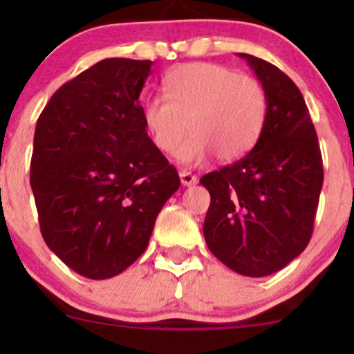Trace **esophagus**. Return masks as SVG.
<instances>
[{
  "mask_svg": "<svg viewBox=\"0 0 354 354\" xmlns=\"http://www.w3.org/2000/svg\"><path fill=\"white\" fill-rule=\"evenodd\" d=\"M180 178H181V183L185 186L196 185V183H198L196 174H193V173H189V171H185V169H183V171H180Z\"/></svg>",
  "mask_w": 354,
  "mask_h": 354,
  "instance_id": "34e87169",
  "label": "esophagus"
}]
</instances>
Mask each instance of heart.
Segmentation results:
<instances>
[{"instance_id": "1", "label": "heart", "mask_w": 354, "mask_h": 354, "mask_svg": "<svg viewBox=\"0 0 354 354\" xmlns=\"http://www.w3.org/2000/svg\"><path fill=\"white\" fill-rule=\"evenodd\" d=\"M166 95L146 100L145 126L154 146L185 163H201L211 154L221 161L245 156L261 136L268 96L253 76L216 63L183 64L165 78Z\"/></svg>"}]
</instances>
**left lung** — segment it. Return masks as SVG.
<instances>
[{
    "label": "left lung",
    "instance_id": "left-lung-1",
    "mask_svg": "<svg viewBox=\"0 0 354 354\" xmlns=\"http://www.w3.org/2000/svg\"><path fill=\"white\" fill-rule=\"evenodd\" d=\"M268 96L261 136L236 163L201 178L211 203L206 245L239 274H273L310 243L323 186V158L310 111L290 76L239 53Z\"/></svg>",
    "mask_w": 354,
    "mask_h": 354
}]
</instances>
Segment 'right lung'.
Returning a JSON list of instances; mask_svg holds the SVG:
<instances>
[{"label": "right lung", "instance_id": "1", "mask_svg": "<svg viewBox=\"0 0 354 354\" xmlns=\"http://www.w3.org/2000/svg\"><path fill=\"white\" fill-rule=\"evenodd\" d=\"M151 66L100 61L64 83L36 123L30 183L39 228L84 278H113L133 265L181 185L146 131L140 95Z\"/></svg>", "mask_w": 354, "mask_h": 354}]
</instances>
